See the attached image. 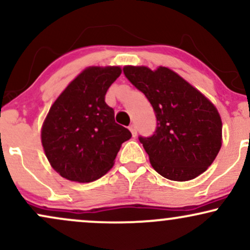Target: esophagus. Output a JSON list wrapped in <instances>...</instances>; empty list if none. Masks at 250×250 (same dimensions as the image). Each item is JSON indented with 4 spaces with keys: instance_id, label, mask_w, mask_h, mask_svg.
<instances>
[{
    "instance_id": "1",
    "label": "esophagus",
    "mask_w": 250,
    "mask_h": 250,
    "mask_svg": "<svg viewBox=\"0 0 250 250\" xmlns=\"http://www.w3.org/2000/svg\"><path fill=\"white\" fill-rule=\"evenodd\" d=\"M129 130L131 131V135H133V136L135 137L137 135V130H136V125H129Z\"/></svg>"
}]
</instances>
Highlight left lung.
<instances>
[{"label": "left lung", "instance_id": "obj_1", "mask_svg": "<svg viewBox=\"0 0 250 250\" xmlns=\"http://www.w3.org/2000/svg\"><path fill=\"white\" fill-rule=\"evenodd\" d=\"M135 88L145 94L156 116L151 136H139L151 166L171 181L193 180L219 154L222 122L206 96L166 67L123 68Z\"/></svg>", "mask_w": 250, "mask_h": 250}]
</instances>
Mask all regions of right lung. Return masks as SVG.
Here are the masks:
<instances>
[{
  "label": "right lung",
  "mask_w": 250,
  "mask_h": 250,
  "mask_svg": "<svg viewBox=\"0 0 250 250\" xmlns=\"http://www.w3.org/2000/svg\"><path fill=\"white\" fill-rule=\"evenodd\" d=\"M120 74V67L87 68L51 105L42 127V146L51 167L64 179H100L131 137L105 103L108 88Z\"/></svg>",
  "instance_id": "add662e5"
}]
</instances>
